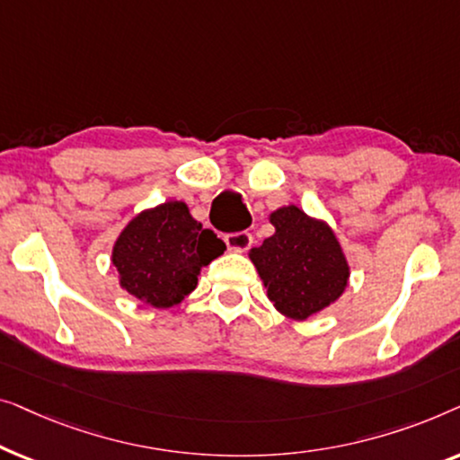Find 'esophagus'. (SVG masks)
Returning a JSON list of instances; mask_svg holds the SVG:
<instances>
[{
	"label": "esophagus",
	"mask_w": 460,
	"mask_h": 460,
	"mask_svg": "<svg viewBox=\"0 0 460 460\" xmlns=\"http://www.w3.org/2000/svg\"><path fill=\"white\" fill-rule=\"evenodd\" d=\"M225 243L231 252H245L252 245V235L248 231L229 233V235H225Z\"/></svg>",
	"instance_id": "1"
}]
</instances>
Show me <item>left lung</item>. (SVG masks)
Segmentation results:
<instances>
[{
    "label": "left lung",
    "instance_id": "8db88e82",
    "mask_svg": "<svg viewBox=\"0 0 460 460\" xmlns=\"http://www.w3.org/2000/svg\"><path fill=\"white\" fill-rule=\"evenodd\" d=\"M275 233L250 250V261L283 316L306 321L340 300L350 279V264L332 225L297 206L269 215Z\"/></svg>",
    "mask_w": 460,
    "mask_h": 460
}]
</instances>
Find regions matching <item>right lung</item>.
<instances>
[{
  "label": "right lung",
  "mask_w": 460,
  "mask_h": 460,
  "mask_svg": "<svg viewBox=\"0 0 460 460\" xmlns=\"http://www.w3.org/2000/svg\"><path fill=\"white\" fill-rule=\"evenodd\" d=\"M227 250L223 239L191 217L190 206L168 199L141 210L112 245L119 286L154 308H172L198 286L206 264Z\"/></svg>",
  "instance_id": "obj_1"
}]
</instances>
